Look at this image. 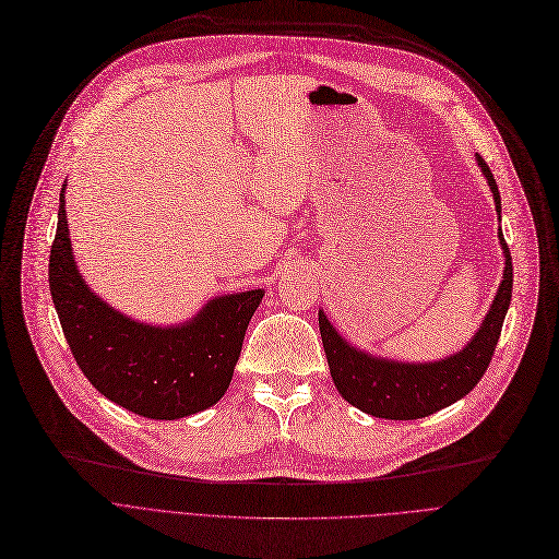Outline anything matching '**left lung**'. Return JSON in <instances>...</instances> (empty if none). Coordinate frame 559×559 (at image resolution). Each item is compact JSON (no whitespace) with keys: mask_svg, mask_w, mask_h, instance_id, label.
Masks as SVG:
<instances>
[{"mask_svg":"<svg viewBox=\"0 0 559 559\" xmlns=\"http://www.w3.org/2000/svg\"><path fill=\"white\" fill-rule=\"evenodd\" d=\"M477 168L483 170L489 189L493 193L496 214L500 221V193L498 183L480 154H475ZM498 241L504 257L502 282L496 290L493 302L477 328L473 338L462 350L439 361H395L389 357L370 355L357 345L343 338L336 328L328 321L325 311H318V328H321L323 348L328 355L330 373L338 393L353 407L389 420H414L425 418L448 405H453L473 386L483 380L485 370L493 357L496 343L500 338L502 321L512 302V257L498 229Z\"/></svg>","mask_w":559,"mask_h":559,"instance_id":"1","label":"left lung"}]
</instances>
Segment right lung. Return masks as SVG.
I'll return each mask as SVG.
<instances>
[{
  "label": "right lung",
  "instance_id": "add662e5",
  "mask_svg": "<svg viewBox=\"0 0 559 559\" xmlns=\"http://www.w3.org/2000/svg\"><path fill=\"white\" fill-rule=\"evenodd\" d=\"M49 290L70 350L88 382L111 403L154 420H175L225 395L252 313L265 290L211 298L179 325H150L93 294L72 254L66 183L49 252Z\"/></svg>",
  "mask_w": 559,
  "mask_h": 559
}]
</instances>
